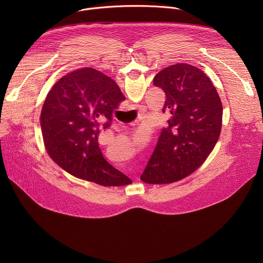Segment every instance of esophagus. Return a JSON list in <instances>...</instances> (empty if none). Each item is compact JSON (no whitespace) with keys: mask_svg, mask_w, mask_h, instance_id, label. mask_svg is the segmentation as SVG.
Returning a JSON list of instances; mask_svg holds the SVG:
<instances>
[{"mask_svg":"<svg viewBox=\"0 0 263 263\" xmlns=\"http://www.w3.org/2000/svg\"><path fill=\"white\" fill-rule=\"evenodd\" d=\"M139 117H140V119H142L143 118V112L141 111V112H139Z\"/></svg>","mask_w":263,"mask_h":263,"instance_id":"obj_1","label":"esophagus"}]
</instances>
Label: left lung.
Returning a JSON list of instances; mask_svg holds the SVG:
<instances>
[{
    "mask_svg": "<svg viewBox=\"0 0 263 263\" xmlns=\"http://www.w3.org/2000/svg\"><path fill=\"white\" fill-rule=\"evenodd\" d=\"M153 83L165 92L162 111L172 117L140 179L168 184L191 175L206 160L219 137L222 106L206 73L191 64L163 68Z\"/></svg>",
    "mask_w": 263,
    "mask_h": 263,
    "instance_id": "8db88e82",
    "label": "left lung"
}]
</instances>
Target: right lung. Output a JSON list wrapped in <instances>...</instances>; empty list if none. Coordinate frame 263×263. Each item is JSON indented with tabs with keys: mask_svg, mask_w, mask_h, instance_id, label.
Here are the masks:
<instances>
[{
	"mask_svg": "<svg viewBox=\"0 0 263 263\" xmlns=\"http://www.w3.org/2000/svg\"><path fill=\"white\" fill-rule=\"evenodd\" d=\"M124 100L116 81L92 67L65 74L48 93L41 115L49 155L74 177L104 186L130 184L105 160L98 143L100 129L110 126Z\"/></svg>",
	"mask_w": 263,
	"mask_h": 263,
	"instance_id": "add662e5",
	"label": "right lung"
}]
</instances>
